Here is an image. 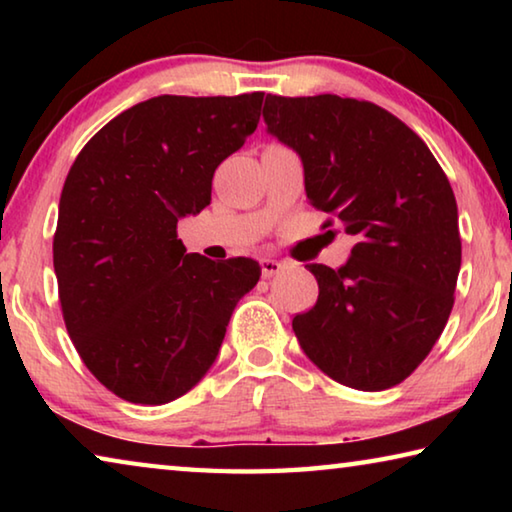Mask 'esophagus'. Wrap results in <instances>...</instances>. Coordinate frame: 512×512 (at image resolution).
<instances>
[{
	"mask_svg": "<svg viewBox=\"0 0 512 512\" xmlns=\"http://www.w3.org/2000/svg\"><path fill=\"white\" fill-rule=\"evenodd\" d=\"M259 264H262V275L264 277H273V275H277L284 268L282 262H277V259H271V257H264Z\"/></svg>",
	"mask_w": 512,
	"mask_h": 512,
	"instance_id": "34e87169",
	"label": "esophagus"
}]
</instances>
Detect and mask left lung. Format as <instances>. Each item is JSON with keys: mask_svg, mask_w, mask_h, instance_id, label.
Returning <instances> with one entry per match:
<instances>
[{"mask_svg": "<svg viewBox=\"0 0 512 512\" xmlns=\"http://www.w3.org/2000/svg\"><path fill=\"white\" fill-rule=\"evenodd\" d=\"M264 121L300 155L309 203L357 237L336 271L307 266L318 300L293 318L300 348L339 384L386 391L420 366L452 314L461 271L452 185L429 146L370 101L266 94Z\"/></svg>", "mask_w": 512, "mask_h": 512, "instance_id": "obj_1", "label": "left lung"}]
</instances>
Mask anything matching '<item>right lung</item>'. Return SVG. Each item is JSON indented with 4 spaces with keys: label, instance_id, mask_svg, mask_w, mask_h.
Wrapping results in <instances>:
<instances>
[{
    "label": "right lung",
    "instance_id": "obj_1",
    "mask_svg": "<svg viewBox=\"0 0 512 512\" xmlns=\"http://www.w3.org/2000/svg\"><path fill=\"white\" fill-rule=\"evenodd\" d=\"M264 92L162 94L108 121L65 178L54 271L65 327L88 370L133 404H167L219 354L255 259L187 253L178 219L212 201L219 164L259 124Z\"/></svg>",
    "mask_w": 512,
    "mask_h": 512
}]
</instances>
